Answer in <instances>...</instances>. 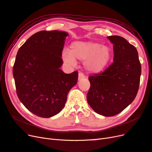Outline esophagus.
Listing matches in <instances>:
<instances>
[{"label":"esophagus","mask_w":152,"mask_h":152,"mask_svg":"<svg viewBox=\"0 0 152 152\" xmlns=\"http://www.w3.org/2000/svg\"><path fill=\"white\" fill-rule=\"evenodd\" d=\"M86 77H85V75L83 74V73H79V77H78V80H82L83 79H84Z\"/></svg>","instance_id":"esophagus-1"}]
</instances>
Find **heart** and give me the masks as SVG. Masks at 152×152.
<instances>
[{
    "mask_svg": "<svg viewBox=\"0 0 152 152\" xmlns=\"http://www.w3.org/2000/svg\"><path fill=\"white\" fill-rule=\"evenodd\" d=\"M112 58V49L109 46L91 41H76L71 44L70 50L65 49L63 51V58L67 63L74 65L75 59L84 60L86 70L95 74L102 72Z\"/></svg>",
    "mask_w": 152,
    "mask_h": 152,
    "instance_id": "b5f03b06",
    "label": "heart"
}]
</instances>
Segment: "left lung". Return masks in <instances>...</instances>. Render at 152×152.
<instances>
[{
    "label": "left lung",
    "mask_w": 152,
    "mask_h": 152,
    "mask_svg": "<svg viewBox=\"0 0 152 152\" xmlns=\"http://www.w3.org/2000/svg\"><path fill=\"white\" fill-rule=\"evenodd\" d=\"M113 44V62L101 73L89 77L90 107L104 117L116 115L135 99L139 89L141 63L136 48L120 36H108Z\"/></svg>",
    "instance_id": "1"
}]
</instances>
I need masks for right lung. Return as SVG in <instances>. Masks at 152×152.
I'll return each mask as SVG.
<instances>
[{
	"instance_id": "obj_1",
	"label": "right lung",
	"mask_w": 152,
	"mask_h": 152,
	"mask_svg": "<svg viewBox=\"0 0 152 152\" xmlns=\"http://www.w3.org/2000/svg\"><path fill=\"white\" fill-rule=\"evenodd\" d=\"M68 34L40 31L19 49L13 66L16 93L30 112L42 118L56 115L65 107L68 92L77 82L78 72L61 69Z\"/></svg>"
}]
</instances>
